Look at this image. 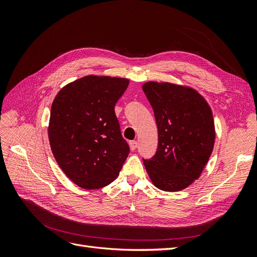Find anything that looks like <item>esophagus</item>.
I'll return each mask as SVG.
<instances>
[{"instance_id": "34e87169", "label": "esophagus", "mask_w": 257, "mask_h": 257, "mask_svg": "<svg viewBox=\"0 0 257 257\" xmlns=\"http://www.w3.org/2000/svg\"><path fill=\"white\" fill-rule=\"evenodd\" d=\"M130 148H131L132 151H134V150L136 149V148H137V142H136V141L130 142Z\"/></svg>"}]
</instances>
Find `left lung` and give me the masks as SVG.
I'll list each match as a JSON object with an SVG mask.
<instances>
[{"label":"left lung","instance_id":"left-lung-1","mask_svg":"<svg viewBox=\"0 0 257 257\" xmlns=\"http://www.w3.org/2000/svg\"><path fill=\"white\" fill-rule=\"evenodd\" d=\"M143 90L153 108L159 143L144 161L153 184L176 192L188 188L205 168L214 145V123L208 103L191 88L147 82Z\"/></svg>","mask_w":257,"mask_h":257}]
</instances>
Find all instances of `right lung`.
Masks as SVG:
<instances>
[{"label": "right lung", "mask_w": 257, "mask_h": 257, "mask_svg": "<svg viewBox=\"0 0 257 257\" xmlns=\"http://www.w3.org/2000/svg\"><path fill=\"white\" fill-rule=\"evenodd\" d=\"M128 79L85 76L68 83L54 98L48 127L53 157L82 189L114 181L130 153L114 106Z\"/></svg>", "instance_id": "right-lung-1"}]
</instances>
